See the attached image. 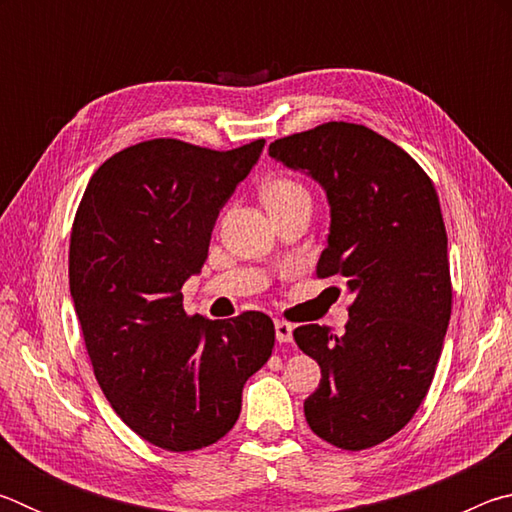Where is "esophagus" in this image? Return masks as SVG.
<instances>
[{"mask_svg":"<svg viewBox=\"0 0 512 512\" xmlns=\"http://www.w3.org/2000/svg\"><path fill=\"white\" fill-rule=\"evenodd\" d=\"M275 336L280 343H291L293 341V325L287 320H275Z\"/></svg>","mask_w":512,"mask_h":512,"instance_id":"esophagus-1","label":"esophagus"}]
</instances>
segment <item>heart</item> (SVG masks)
Returning a JSON list of instances; mask_svg holds the SVG:
<instances>
[{"instance_id": "obj_1", "label": "heart", "mask_w": 512, "mask_h": 512, "mask_svg": "<svg viewBox=\"0 0 512 512\" xmlns=\"http://www.w3.org/2000/svg\"><path fill=\"white\" fill-rule=\"evenodd\" d=\"M296 198H309V192L305 185L298 183V180H293V178H275L273 183H268L264 189L266 205L296 201Z\"/></svg>"}]
</instances>
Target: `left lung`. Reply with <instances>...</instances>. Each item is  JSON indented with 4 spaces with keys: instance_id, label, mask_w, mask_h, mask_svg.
<instances>
[{
    "instance_id": "obj_1",
    "label": "left lung",
    "mask_w": 512,
    "mask_h": 512,
    "mask_svg": "<svg viewBox=\"0 0 512 512\" xmlns=\"http://www.w3.org/2000/svg\"><path fill=\"white\" fill-rule=\"evenodd\" d=\"M268 155L325 189L332 223L316 273L343 277L354 293L345 334L293 329L323 375L305 418L329 445L375 447L418 411L452 316L438 194L409 153L348 121L282 137Z\"/></svg>"
}]
</instances>
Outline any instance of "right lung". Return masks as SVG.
Returning a JSON list of instances; mask_svg holds the SVG:
<instances>
[{
	"label": "right lung",
	"mask_w": 512,
	"mask_h": 512,
	"mask_svg": "<svg viewBox=\"0 0 512 512\" xmlns=\"http://www.w3.org/2000/svg\"><path fill=\"white\" fill-rule=\"evenodd\" d=\"M262 149L128 146L92 173L74 216L69 291L94 377L119 418L167 452L210 447L235 427L244 384L273 352L262 311L187 316L180 293Z\"/></svg>",
	"instance_id": "1"
}]
</instances>
